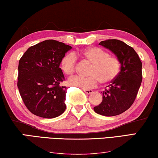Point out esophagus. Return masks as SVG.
Wrapping results in <instances>:
<instances>
[{"label":"esophagus","mask_w":158,"mask_h":158,"mask_svg":"<svg viewBox=\"0 0 158 158\" xmlns=\"http://www.w3.org/2000/svg\"><path fill=\"white\" fill-rule=\"evenodd\" d=\"M83 91L87 94H89L93 93V90H92V89H83Z\"/></svg>","instance_id":"34e87169"}]
</instances>
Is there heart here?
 Returning a JSON list of instances; mask_svg holds the SVG:
<instances>
[{"label":"heart","instance_id":"1","mask_svg":"<svg viewBox=\"0 0 158 158\" xmlns=\"http://www.w3.org/2000/svg\"><path fill=\"white\" fill-rule=\"evenodd\" d=\"M77 57H81L92 64L88 71L89 76H76L69 80L73 86L82 89H90L98 85L112 82L117 77L121 70V62L117 57L110 56L99 47H89L74 54H65L60 62V66L65 74L72 76L76 71Z\"/></svg>","mask_w":158,"mask_h":158}]
</instances>
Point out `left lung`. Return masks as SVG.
<instances>
[{"mask_svg": "<svg viewBox=\"0 0 158 158\" xmlns=\"http://www.w3.org/2000/svg\"><path fill=\"white\" fill-rule=\"evenodd\" d=\"M109 48L121 62V71L103 93L102 102L94 106L99 114L113 116L124 112L136 98L141 85L142 63L133 48L122 41L106 40L99 44Z\"/></svg>", "mask_w": 158, "mask_h": 158, "instance_id": "8db88e82", "label": "left lung"}]
</instances>
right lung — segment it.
Returning a JSON list of instances; mask_svg holds the SVG:
<instances>
[{
    "instance_id": "right-lung-1",
    "label": "right lung",
    "mask_w": 158,
    "mask_h": 158,
    "mask_svg": "<svg viewBox=\"0 0 158 158\" xmlns=\"http://www.w3.org/2000/svg\"><path fill=\"white\" fill-rule=\"evenodd\" d=\"M72 47L54 40L31 46L19 60L18 87L27 110L36 116L52 118L64 112L66 87L59 67Z\"/></svg>"
}]
</instances>
